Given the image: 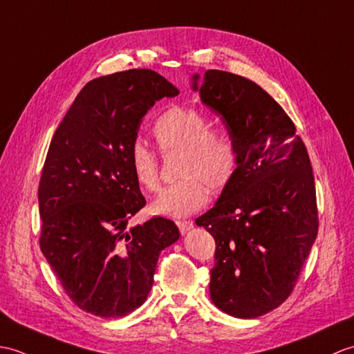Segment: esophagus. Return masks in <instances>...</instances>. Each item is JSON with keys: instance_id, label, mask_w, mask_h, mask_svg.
<instances>
[{"instance_id": "obj_1", "label": "esophagus", "mask_w": 354, "mask_h": 354, "mask_svg": "<svg viewBox=\"0 0 354 354\" xmlns=\"http://www.w3.org/2000/svg\"><path fill=\"white\" fill-rule=\"evenodd\" d=\"M177 225H178L180 233H182V234H186L187 232L192 230V227H194L192 221H178Z\"/></svg>"}]
</instances>
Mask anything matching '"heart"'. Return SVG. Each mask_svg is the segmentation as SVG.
Segmentation results:
<instances>
[{"label": "heart", "instance_id": "b5f03b06", "mask_svg": "<svg viewBox=\"0 0 354 354\" xmlns=\"http://www.w3.org/2000/svg\"><path fill=\"white\" fill-rule=\"evenodd\" d=\"M163 151H182L177 183L168 186L151 204L154 215L185 218L207 201V189L218 192L230 183L238 168V147L225 131L212 130L201 112L191 107H171L153 127ZM129 162L133 177L142 189H159V165L156 154L142 140L130 147Z\"/></svg>", "mask_w": 354, "mask_h": 354}]
</instances>
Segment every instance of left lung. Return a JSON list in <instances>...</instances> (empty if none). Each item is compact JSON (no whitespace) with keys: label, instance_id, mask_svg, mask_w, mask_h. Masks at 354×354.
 Instances as JSON below:
<instances>
[{"label":"left lung","instance_id":"1","mask_svg":"<svg viewBox=\"0 0 354 354\" xmlns=\"http://www.w3.org/2000/svg\"><path fill=\"white\" fill-rule=\"evenodd\" d=\"M192 91L221 116L238 147V168L215 206L195 219L216 242L210 300L234 318L283 303L318 233L315 178L290 118L261 86L210 69Z\"/></svg>","mask_w":354,"mask_h":354}]
</instances>
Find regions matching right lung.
Returning a JSON list of instances; mask_svg holds the SVG:
<instances>
[{"mask_svg":"<svg viewBox=\"0 0 354 354\" xmlns=\"http://www.w3.org/2000/svg\"><path fill=\"white\" fill-rule=\"evenodd\" d=\"M178 89L151 69L89 82L51 139L39 183L41 250L71 300L101 318H120L147 300L160 251L177 225L130 219L145 206L129 153L147 112Z\"/></svg>","mask_w":354,"mask_h":354,"instance_id":"right-lung-1","label":"right lung"}]
</instances>
